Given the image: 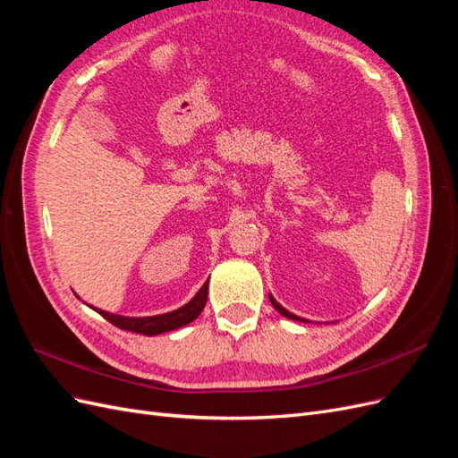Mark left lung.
I'll list each match as a JSON object with an SVG mask.
<instances>
[{
  "mask_svg": "<svg viewBox=\"0 0 458 458\" xmlns=\"http://www.w3.org/2000/svg\"><path fill=\"white\" fill-rule=\"evenodd\" d=\"M269 301L273 303V308L276 310V311H279L281 315H284V317H288V318H294V321H303V323H306V318H301V317H298V315H294V313H290V311H286L283 306H281V303L279 301H276L273 296H269Z\"/></svg>",
  "mask_w": 458,
  "mask_h": 458,
  "instance_id": "1",
  "label": "left lung"
}]
</instances>
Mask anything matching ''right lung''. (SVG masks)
I'll return each mask as SVG.
<instances>
[{
    "instance_id": "1",
    "label": "right lung",
    "mask_w": 458,
    "mask_h": 458,
    "mask_svg": "<svg viewBox=\"0 0 458 458\" xmlns=\"http://www.w3.org/2000/svg\"><path fill=\"white\" fill-rule=\"evenodd\" d=\"M206 300H208V281L202 284V288L199 290L195 298H192L189 303H185L183 308H179L172 313L155 315V317H122L114 313H106L103 310H95V308L93 310L99 315H103L108 323H113L122 330L137 332V335H145V336H155L195 321V318L200 315V311L204 310Z\"/></svg>"
}]
</instances>
